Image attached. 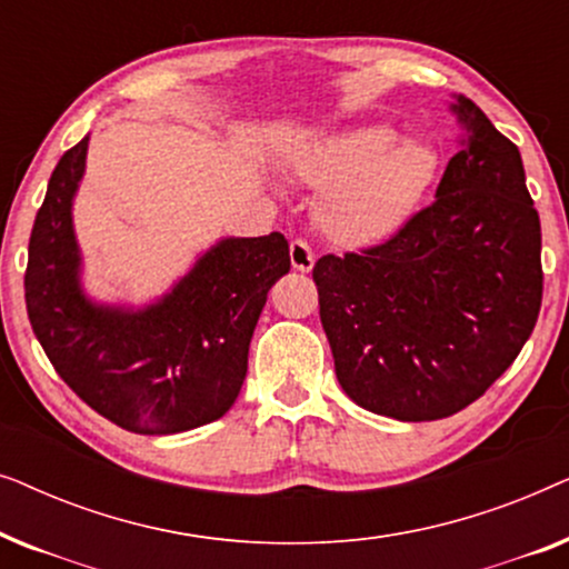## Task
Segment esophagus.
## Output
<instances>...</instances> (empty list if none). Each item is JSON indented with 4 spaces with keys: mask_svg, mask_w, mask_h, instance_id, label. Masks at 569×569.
Instances as JSON below:
<instances>
[{
    "mask_svg": "<svg viewBox=\"0 0 569 569\" xmlns=\"http://www.w3.org/2000/svg\"><path fill=\"white\" fill-rule=\"evenodd\" d=\"M290 261H292L295 269L302 271V274L313 269L316 256H313V251H310V246L306 243V240H300V238L292 240V243H290Z\"/></svg>",
    "mask_w": 569,
    "mask_h": 569,
    "instance_id": "34e87169",
    "label": "esophagus"
}]
</instances>
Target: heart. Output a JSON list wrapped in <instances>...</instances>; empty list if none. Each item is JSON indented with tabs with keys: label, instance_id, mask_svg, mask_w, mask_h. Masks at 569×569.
I'll return each mask as SVG.
<instances>
[{
	"label": "heart",
	"instance_id": "obj_1",
	"mask_svg": "<svg viewBox=\"0 0 569 569\" xmlns=\"http://www.w3.org/2000/svg\"><path fill=\"white\" fill-rule=\"evenodd\" d=\"M438 152L388 123H360L298 147L292 170L323 191L318 224L341 246H368L391 236L419 207L438 176Z\"/></svg>",
	"mask_w": 569,
	"mask_h": 569
}]
</instances>
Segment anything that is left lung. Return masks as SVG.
I'll return each instance as SVG.
<instances>
[{"label": "left lung", "mask_w": 569, "mask_h": 569, "mask_svg": "<svg viewBox=\"0 0 569 569\" xmlns=\"http://www.w3.org/2000/svg\"><path fill=\"white\" fill-rule=\"evenodd\" d=\"M435 201L386 243L313 267L337 380L357 407L430 422L477 401L531 337L541 222L518 147L466 96Z\"/></svg>", "instance_id": "1"}]
</instances>
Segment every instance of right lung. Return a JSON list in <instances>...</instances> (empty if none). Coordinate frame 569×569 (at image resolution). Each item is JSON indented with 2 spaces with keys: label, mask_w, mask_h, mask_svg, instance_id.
I'll return each instance as SVG.
<instances>
[{
  "label": "right lung",
  "mask_w": 569,
  "mask_h": 569,
  "mask_svg": "<svg viewBox=\"0 0 569 569\" xmlns=\"http://www.w3.org/2000/svg\"><path fill=\"white\" fill-rule=\"evenodd\" d=\"M88 142L53 168L28 246L26 306L36 339L80 399L139 435H173L236 403L271 284L290 271L282 232L220 238L158 300L100 302L82 284L74 197Z\"/></svg>",
  "instance_id": "right-lung-1"
}]
</instances>
